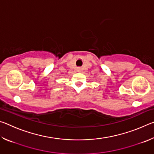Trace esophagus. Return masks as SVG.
Returning a JSON list of instances; mask_svg holds the SVG:
<instances>
[{
	"mask_svg": "<svg viewBox=\"0 0 154 154\" xmlns=\"http://www.w3.org/2000/svg\"><path fill=\"white\" fill-rule=\"evenodd\" d=\"M77 71H78V72H81V71H82V70H81L80 68H78V69H77Z\"/></svg>",
	"mask_w": 154,
	"mask_h": 154,
	"instance_id": "obj_1",
	"label": "esophagus"
}]
</instances>
